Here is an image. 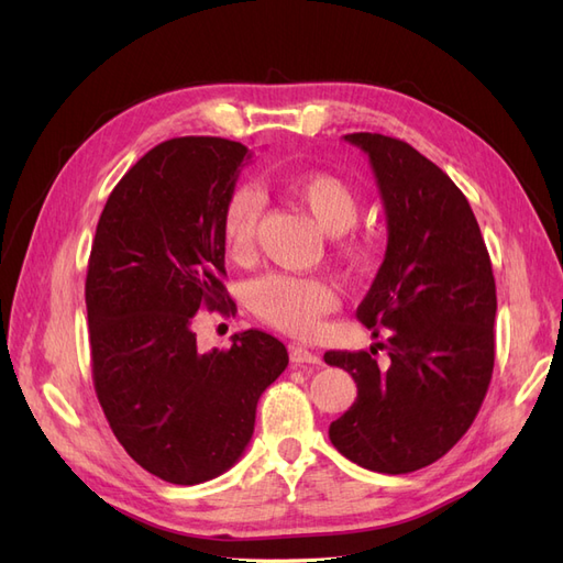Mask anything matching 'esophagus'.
<instances>
[{"label": "esophagus", "mask_w": 563, "mask_h": 563, "mask_svg": "<svg viewBox=\"0 0 563 563\" xmlns=\"http://www.w3.org/2000/svg\"><path fill=\"white\" fill-rule=\"evenodd\" d=\"M291 362L296 364V366H305V364H321V356L317 354V352H310V350H305V347H300V345H294L291 347Z\"/></svg>", "instance_id": "obj_1"}]
</instances>
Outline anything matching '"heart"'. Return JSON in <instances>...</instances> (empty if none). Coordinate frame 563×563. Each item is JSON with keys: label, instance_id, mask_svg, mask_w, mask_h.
Listing matches in <instances>:
<instances>
[{"label": "heart", "instance_id": "heart-1", "mask_svg": "<svg viewBox=\"0 0 563 563\" xmlns=\"http://www.w3.org/2000/svg\"><path fill=\"white\" fill-rule=\"evenodd\" d=\"M279 190L300 203L323 232L335 236V251L350 267L366 269L376 258V236L366 232L345 236L362 211V197L345 178L327 172L284 174ZM261 216L263 195L258 187L234 185L220 209L218 223L220 240L232 261L244 263L253 255ZM249 305L253 314L272 329L296 338H312L321 327V317L338 308V296L321 277L265 275L251 284Z\"/></svg>", "mask_w": 563, "mask_h": 563}]
</instances>
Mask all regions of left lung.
<instances>
[{
	"label": "left lung",
	"mask_w": 563,
	"mask_h": 563,
	"mask_svg": "<svg viewBox=\"0 0 563 563\" xmlns=\"http://www.w3.org/2000/svg\"><path fill=\"white\" fill-rule=\"evenodd\" d=\"M364 150L387 216L385 261L356 308L385 333L389 364L371 352L323 354L356 383L331 422V444L352 463L406 474L446 455L479 413L496 362V279L470 201L416 147L380 133H347Z\"/></svg>",
	"instance_id": "left-lung-1"
}]
</instances>
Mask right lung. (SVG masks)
<instances>
[{"label": "right lung", "instance_id": "add662e5", "mask_svg": "<svg viewBox=\"0 0 563 563\" xmlns=\"http://www.w3.org/2000/svg\"><path fill=\"white\" fill-rule=\"evenodd\" d=\"M251 159L246 145L183 135L152 147L100 213L87 314L93 387L119 444L150 474L192 486L228 472L249 446L255 406L288 366L265 331L197 350L192 317L230 314L220 209Z\"/></svg>", "mask_w": 563, "mask_h": 563}]
</instances>
